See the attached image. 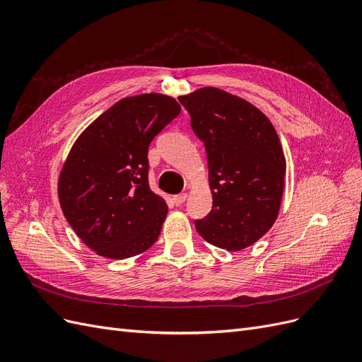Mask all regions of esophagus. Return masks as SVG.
I'll use <instances>...</instances> for the list:
<instances>
[{"label": "esophagus", "mask_w": 362, "mask_h": 362, "mask_svg": "<svg viewBox=\"0 0 362 362\" xmlns=\"http://www.w3.org/2000/svg\"><path fill=\"white\" fill-rule=\"evenodd\" d=\"M185 199H187V193H180V194H177V196H173L172 198V202L177 205V206H180V205H182L184 202H185Z\"/></svg>", "instance_id": "esophagus-1"}]
</instances>
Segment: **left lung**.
Returning a JSON list of instances; mask_svg holds the SVG:
<instances>
[{"instance_id": "obj_1", "label": "left lung", "mask_w": 362, "mask_h": 362, "mask_svg": "<svg viewBox=\"0 0 362 362\" xmlns=\"http://www.w3.org/2000/svg\"><path fill=\"white\" fill-rule=\"evenodd\" d=\"M206 151L213 208L194 226L208 243L242 250L275 223L286 157L269 117L243 98L216 87L180 96Z\"/></svg>"}]
</instances>
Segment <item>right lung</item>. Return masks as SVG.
I'll list each match as a JSON object with an SVG mask.
<instances>
[{
  "instance_id": "right-lung-1",
  "label": "right lung",
  "mask_w": 362,
  "mask_h": 362,
  "mask_svg": "<svg viewBox=\"0 0 362 362\" xmlns=\"http://www.w3.org/2000/svg\"><path fill=\"white\" fill-rule=\"evenodd\" d=\"M181 112L168 95L117 101L76 139L59 177L62 211L98 255L124 259L157 242L168 205L149 189L148 149Z\"/></svg>"
}]
</instances>
